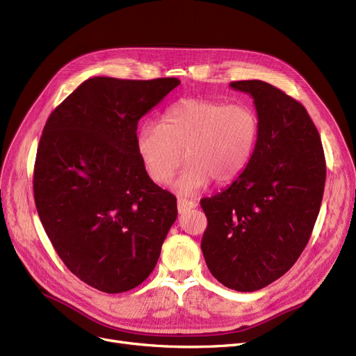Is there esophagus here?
Listing matches in <instances>:
<instances>
[{"instance_id":"34e87169","label":"esophagus","mask_w":356,"mask_h":356,"mask_svg":"<svg viewBox=\"0 0 356 356\" xmlns=\"http://www.w3.org/2000/svg\"><path fill=\"white\" fill-rule=\"evenodd\" d=\"M197 207V203L195 200H189V199H177V209L180 213L189 211V209H193Z\"/></svg>"}]
</instances>
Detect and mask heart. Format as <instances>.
<instances>
[{
	"label": "heart",
	"instance_id": "b5f03b06",
	"mask_svg": "<svg viewBox=\"0 0 356 356\" xmlns=\"http://www.w3.org/2000/svg\"><path fill=\"white\" fill-rule=\"evenodd\" d=\"M258 134L259 118L250 104L186 99L167 108L159 125H141L136 149L147 176L159 184L172 180L184 157L188 164L175 189L195 195L212 179L223 184L244 173Z\"/></svg>",
	"mask_w": 356,
	"mask_h": 356
}]
</instances>
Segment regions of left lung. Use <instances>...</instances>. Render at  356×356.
Masks as SVG:
<instances>
[{
	"instance_id": "obj_1",
	"label": "left lung",
	"mask_w": 356,
	"mask_h": 356,
	"mask_svg": "<svg viewBox=\"0 0 356 356\" xmlns=\"http://www.w3.org/2000/svg\"><path fill=\"white\" fill-rule=\"evenodd\" d=\"M229 86L252 97L259 134L244 173L200 200L208 218L200 248L219 283L255 291L286 274L307 245L321 211L326 161L300 102L263 81Z\"/></svg>"
}]
</instances>
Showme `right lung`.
Segmentation results:
<instances>
[{
  "label": "right lung",
  "mask_w": 356,
  "mask_h": 356,
  "mask_svg": "<svg viewBox=\"0 0 356 356\" xmlns=\"http://www.w3.org/2000/svg\"><path fill=\"white\" fill-rule=\"evenodd\" d=\"M180 81H85L56 108L37 148L33 191L65 266L104 293L140 286L177 218L176 197L149 179L137 125Z\"/></svg>",
  "instance_id": "add662e5"
}]
</instances>
